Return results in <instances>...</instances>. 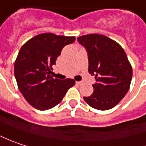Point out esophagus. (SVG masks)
Returning a JSON list of instances; mask_svg holds the SVG:
<instances>
[{
  "label": "esophagus",
  "instance_id": "1",
  "mask_svg": "<svg viewBox=\"0 0 146 146\" xmlns=\"http://www.w3.org/2000/svg\"><path fill=\"white\" fill-rule=\"evenodd\" d=\"M81 84H82V82H81V81H77L76 82V84H78V85H80Z\"/></svg>",
  "mask_w": 146,
  "mask_h": 146
}]
</instances>
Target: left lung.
<instances>
[{"label":"left lung","mask_w":146,"mask_h":146,"mask_svg":"<svg viewBox=\"0 0 146 146\" xmlns=\"http://www.w3.org/2000/svg\"><path fill=\"white\" fill-rule=\"evenodd\" d=\"M78 42L88 53L89 73L95 76L94 93L84 97L89 105L108 110L117 105L126 95L132 78V68L120 45L102 34L80 36Z\"/></svg>","instance_id":"8db88e82"}]
</instances>
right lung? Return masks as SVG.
Here are the masks:
<instances>
[{"mask_svg":"<svg viewBox=\"0 0 146 146\" xmlns=\"http://www.w3.org/2000/svg\"><path fill=\"white\" fill-rule=\"evenodd\" d=\"M75 40V37L41 33L20 48L15 62V76L19 91L33 108L38 110L53 108L75 85L72 79L62 80L50 76L62 48Z\"/></svg>","mask_w":146,"mask_h":146,"instance_id":"right-lung-1","label":"right lung"}]
</instances>
